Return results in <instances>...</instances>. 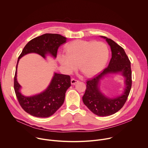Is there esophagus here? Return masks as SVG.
Wrapping results in <instances>:
<instances>
[{"label": "esophagus", "mask_w": 148, "mask_h": 148, "mask_svg": "<svg viewBox=\"0 0 148 148\" xmlns=\"http://www.w3.org/2000/svg\"><path fill=\"white\" fill-rule=\"evenodd\" d=\"M78 82V80H77V79H75V78H72V79H71V83L72 85H75V84L77 82Z\"/></svg>", "instance_id": "1"}]
</instances>
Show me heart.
I'll list each match as a JSON object with an SVG mask.
<instances>
[{
    "label": "heart",
    "mask_w": 148,
    "mask_h": 148,
    "mask_svg": "<svg viewBox=\"0 0 148 148\" xmlns=\"http://www.w3.org/2000/svg\"><path fill=\"white\" fill-rule=\"evenodd\" d=\"M65 54H60L58 61L69 74L78 67L87 77H92L100 72L109 58L107 45L101 41L82 40H73L65 46Z\"/></svg>",
    "instance_id": "obj_1"
}]
</instances>
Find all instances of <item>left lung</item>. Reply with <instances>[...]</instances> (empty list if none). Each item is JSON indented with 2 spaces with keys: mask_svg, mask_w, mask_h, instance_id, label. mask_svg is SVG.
<instances>
[{
  "mask_svg": "<svg viewBox=\"0 0 148 148\" xmlns=\"http://www.w3.org/2000/svg\"><path fill=\"white\" fill-rule=\"evenodd\" d=\"M110 46L112 58L108 66L101 73L87 81V88L82 97V101L87 108L94 114L100 116L112 115L120 110L130 94L132 86V71L131 62L123 49L114 41L106 37ZM108 73H121L125 77V87L121 96L116 98H109L100 91V80Z\"/></svg>",
  "mask_w": 148,
  "mask_h": 148,
  "instance_id": "obj_1",
  "label": "left lung"
}]
</instances>
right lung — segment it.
I'll list each match as a JSON object with an SVG mask.
<instances>
[{
    "label": "right lung",
    "mask_w": 148,
    "mask_h": 148,
    "mask_svg": "<svg viewBox=\"0 0 148 148\" xmlns=\"http://www.w3.org/2000/svg\"><path fill=\"white\" fill-rule=\"evenodd\" d=\"M66 40V37L58 34H43L30 40L18 58L14 78V89L20 106L32 116L47 118L53 115L64 103L66 91L71 86V78L70 75L55 73L46 90L33 96H24L20 92L21 86L17 80L18 61L29 53H36L45 58L46 55L49 54L56 58L58 47L65 43Z\"/></svg>",
    "instance_id": "1"
}]
</instances>
